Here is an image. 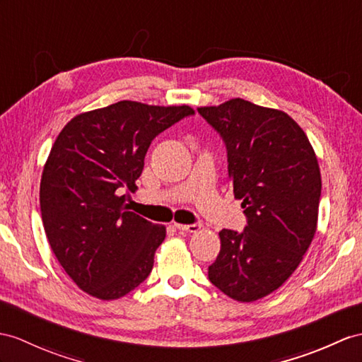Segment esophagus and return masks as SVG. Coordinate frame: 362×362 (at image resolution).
Instances as JSON below:
<instances>
[{"label": "esophagus", "instance_id": "esophagus-1", "mask_svg": "<svg viewBox=\"0 0 362 362\" xmlns=\"http://www.w3.org/2000/svg\"><path fill=\"white\" fill-rule=\"evenodd\" d=\"M175 227L178 228V230H181V232L197 233L199 228H201V224H175Z\"/></svg>", "mask_w": 362, "mask_h": 362}]
</instances>
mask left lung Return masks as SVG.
I'll list each match as a JSON object with an SVG mask.
<instances>
[{"label":"left lung","mask_w":362,"mask_h":362,"mask_svg":"<svg viewBox=\"0 0 362 362\" xmlns=\"http://www.w3.org/2000/svg\"><path fill=\"white\" fill-rule=\"evenodd\" d=\"M221 135L228 178L247 216L241 233L223 228L209 279L235 301L252 303L283 286L316 232L321 173L304 130L283 110L241 98L199 107Z\"/></svg>","instance_id":"obj_1"}]
</instances>
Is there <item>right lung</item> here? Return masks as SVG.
<instances>
[{
    "label": "right lung",
    "mask_w": 362,
    "mask_h": 362,
    "mask_svg": "<svg viewBox=\"0 0 362 362\" xmlns=\"http://www.w3.org/2000/svg\"><path fill=\"white\" fill-rule=\"evenodd\" d=\"M189 105L119 101L76 115L59 132L41 176L44 232L74 283L118 299L151 275L165 227L126 210L156 135L193 115Z\"/></svg>",
    "instance_id": "1"
}]
</instances>
